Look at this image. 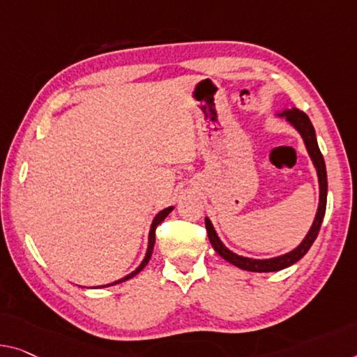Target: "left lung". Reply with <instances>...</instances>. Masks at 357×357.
I'll list each match as a JSON object with an SVG mask.
<instances>
[{
    "instance_id": "8db88e82",
    "label": "left lung",
    "mask_w": 357,
    "mask_h": 357,
    "mask_svg": "<svg viewBox=\"0 0 357 357\" xmlns=\"http://www.w3.org/2000/svg\"><path fill=\"white\" fill-rule=\"evenodd\" d=\"M275 116L279 119H284L287 123H289L294 130L301 136L303 142H305L306 152L310 155L312 165H314L316 174H317V183H319V204H317V211L314 216V221L310 227V231L305 236V238L298 243V245L290 250V252L278 255V257L273 258H252V257H243V255H238L232 252L231 248H227L222 241L218 236V232L210 221V218H205V227L206 232H208V238L211 247L215 248V252L220 255L222 259H226L227 263H231L237 268L243 271H252V273H275V271L285 269L289 266L295 264L296 261L305 257L307 250L311 248L312 242L316 241L319 229H321L324 215H326V206H327V169H326V162H324V157L321 151H319L317 139H316V131L314 126H312L310 116H307L305 112L298 110L295 107L291 109H284L282 112H275Z\"/></svg>"
}]
</instances>
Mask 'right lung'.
Here are the masks:
<instances>
[{"mask_svg": "<svg viewBox=\"0 0 357 357\" xmlns=\"http://www.w3.org/2000/svg\"><path fill=\"white\" fill-rule=\"evenodd\" d=\"M173 208L174 206L172 205V206H167V208H163V210H160L155 215V218H153L152 220V225H151V229H149V238H147V250H146V255H144V258H142V261L139 263V266H137V268L135 269V271H131L130 274H126L125 278H121V279H119V280H115V282H110V284H105V285H99V287H94V289H104V287H110V285H116V284H121V282H125V280H130V279H132L135 278L136 274H139L142 269L146 268L147 266V263H149V259H151V257H152V252H153V243H155V227L160 225V222L165 220V218H167L169 213L173 211Z\"/></svg>", "mask_w": 357, "mask_h": 357, "instance_id": "1", "label": "right lung"}]
</instances>
